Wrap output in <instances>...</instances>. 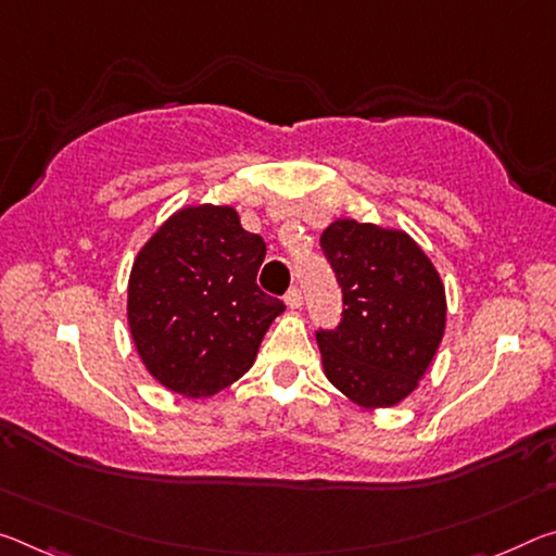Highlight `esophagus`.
Segmentation results:
<instances>
[{
  "instance_id": "obj_1",
  "label": "esophagus",
  "mask_w": 556,
  "mask_h": 556,
  "mask_svg": "<svg viewBox=\"0 0 556 556\" xmlns=\"http://www.w3.org/2000/svg\"><path fill=\"white\" fill-rule=\"evenodd\" d=\"M285 302H287V306L289 309H302V304H304V296H302V289H296V287H292L287 292V296H285Z\"/></svg>"
}]
</instances>
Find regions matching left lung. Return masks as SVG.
<instances>
[{
  "label": "left lung",
  "mask_w": 556,
  "mask_h": 556,
  "mask_svg": "<svg viewBox=\"0 0 556 556\" xmlns=\"http://www.w3.org/2000/svg\"><path fill=\"white\" fill-rule=\"evenodd\" d=\"M321 250L343 292L337 331H319L324 374L351 403L391 408L418 389L445 333V285L408 232L341 217Z\"/></svg>",
  "instance_id": "obj_1"
}]
</instances>
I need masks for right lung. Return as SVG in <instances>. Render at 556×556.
I'll use <instances>...</instances> for the list:
<instances>
[{
    "label": "right lung",
    "instance_id": "right-lung-1",
    "mask_svg": "<svg viewBox=\"0 0 556 556\" xmlns=\"http://www.w3.org/2000/svg\"><path fill=\"white\" fill-rule=\"evenodd\" d=\"M267 254L232 205H185L151 235L128 277V329L167 391L207 399L242 378L285 302L257 287Z\"/></svg>",
    "mask_w": 556,
    "mask_h": 556
}]
</instances>
